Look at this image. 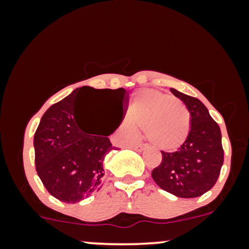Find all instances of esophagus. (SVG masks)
Segmentation results:
<instances>
[{"label": "esophagus", "instance_id": "esophagus-1", "mask_svg": "<svg viewBox=\"0 0 249 249\" xmlns=\"http://www.w3.org/2000/svg\"><path fill=\"white\" fill-rule=\"evenodd\" d=\"M133 148V150H136L137 152H142V151L145 150V148H146V146H144V145H132V146H131Z\"/></svg>", "mask_w": 249, "mask_h": 249}]
</instances>
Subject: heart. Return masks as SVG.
Returning a JSON list of instances; mask_svg holds the SVG:
<instances>
[{
  "mask_svg": "<svg viewBox=\"0 0 249 249\" xmlns=\"http://www.w3.org/2000/svg\"><path fill=\"white\" fill-rule=\"evenodd\" d=\"M191 127V113L181 102L161 91L147 89L133 96L119 131L123 138L130 141L138 136L137 128H141L154 148L171 152L184 145Z\"/></svg>",
  "mask_w": 249,
  "mask_h": 249,
  "instance_id": "b5f03b06",
  "label": "heart"
}]
</instances>
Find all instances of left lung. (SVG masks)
<instances>
[{"label":"left lung","instance_id":"8db88e82","mask_svg":"<svg viewBox=\"0 0 249 249\" xmlns=\"http://www.w3.org/2000/svg\"><path fill=\"white\" fill-rule=\"evenodd\" d=\"M191 113L190 136L176 152L161 151L162 160L152 171L159 187L179 198H196L210 191L224 164L221 131L198 98L171 89Z\"/></svg>","mask_w":249,"mask_h":249}]
</instances>
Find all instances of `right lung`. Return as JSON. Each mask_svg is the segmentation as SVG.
<instances>
[{
	"mask_svg": "<svg viewBox=\"0 0 249 249\" xmlns=\"http://www.w3.org/2000/svg\"><path fill=\"white\" fill-rule=\"evenodd\" d=\"M85 91L104 96L108 107H115L117 112L122 110L123 116L125 89L82 87L45 111L34 136L37 174L48 192L67 204H75L101 190L103 161L115 148L107 136L115 132L121 122L105 136L87 132L82 127L81 111L77 107V98Z\"/></svg>",
	"mask_w": 249,
	"mask_h": 249,
	"instance_id": "right-lung-1",
	"label": "right lung"
}]
</instances>
